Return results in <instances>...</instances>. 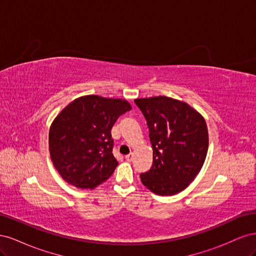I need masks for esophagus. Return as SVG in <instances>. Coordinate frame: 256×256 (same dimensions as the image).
Masks as SVG:
<instances>
[{
  "mask_svg": "<svg viewBox=\"0 0 256 256\" xmlns=\"http://www.w3.org/2000/svg\"><path fill=\"white\" fill-rule=\"evenodd\" d=\"M132 156H134L132 152H130L129 154H127V156H126V160L127 161H131V160H132Z\"/></svg>",
  "mask_w": 256,
  "mask_h": 256,
  "instance_id": "34e87169",
  "label": "esophagus"
}]
</instances>
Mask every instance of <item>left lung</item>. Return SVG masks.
I'll use <instances>...</instances> for the list:
<instances>
[{
    "label": "left lung",
    "mask_w": 256,
    "mask_h": 256,
    "mask_svg": "<svg viewBox=\"0 0 256 256\" xmlns=\"http://www.w3.org/2000/svg\"><path fill=\"white\" fill-rule=\"evenodd\" d=\"M143 113L152 146V166L141 182L158 196H174L202 168L208 150L204 118L186 102L158 96L134 100Z\"/></svg>",
    "instance_id": "left-lung-1"
}]
</instances>
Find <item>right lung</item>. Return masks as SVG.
<instances>
[{
  "label": "right lung",
  "mask_w": 256,
  "mask_h": 256,
  "mask_svg": "<svg viewBox=\"0 0 256 256\" xmlns=\"http://www.w3.org/2000/svg\"><path fill=\"white\" fill-rule=\"evenodd\" d=\"M130 110L126 100L97 95L76 98L62 110L50 127L49 150L65 182L94 189L113 174L118 162L112 152L111 129Z\"/></svg>",
  "instance_id": "add662e5"
}]
</instances>
